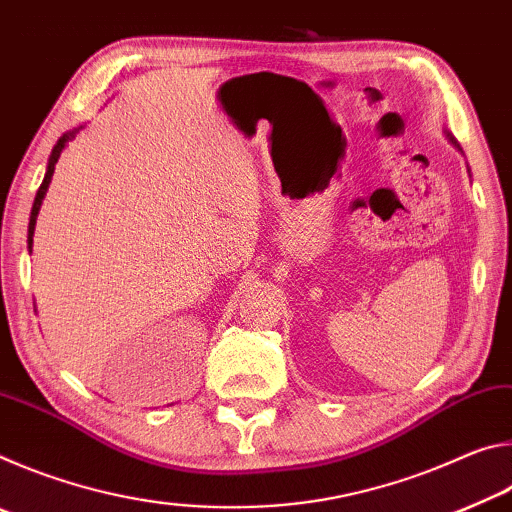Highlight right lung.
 <instances>
[{
  "instance_id": "1",
  "label": "right lung",
  "mask_w": 512,
  "mask_h": 512,
  "mask_svg": "<svg viewBox=\"0 0 512 512\" xmlns=\"http://www.w3.org/2000/svg\"><path fill=\"white\" fill-rule=\"evenodd\" d=\"M74 135H76V131H72V133H65V135L60 137V140L56 142L54 151H51V155H49V164H47L45 180H42V185H40L38 194H36V201H33V207H31V219H29V248H31V244H33V230H36V219H38V212H40L42 198H45V194H47V187H49V183H51V176H54V169H56V162H58V158H60V151L65 149V144H67L69 140H72Z\"/></svg>"
}]
</instances>
